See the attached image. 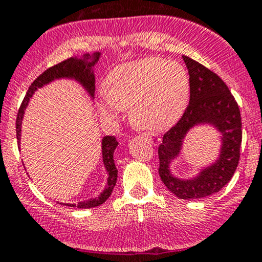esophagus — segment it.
Segmentation results:
<instances>
[{
	"label": "esophagus",
	"instance_id": "34e87169",
	"mask_svg": "<svg viewBox=\"0 0 262 262\" xmlns=\"http://www.w3.org/2000/svg\"><path fill=\"white\" fill-rule=\"evenodd\" d=\"M146 137H147V141L149 142V143H152V144L157 143V139H156L153 136H146Z\"/></svg>",
	"mask_w": 262,
	"mask_h": 262
}]
</instances>
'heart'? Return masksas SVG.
<instances>
[{"label": "heart", "instance_id": "b5f03b06", "mask_svg": "<svg viewBox=\"0 0 262 262\" xmlns=\"http://www.w3.org/2000/svg\"><path fill=\"white\" fill-rule=\"evenodd\" d=\"M97 106L116 118L130 106L132 121L152 132L172 126L184 114L190 95L186 71L178 62L143 58L116 66L106 76Z\"/></svg>", "mask_w": 262, "mask_h": 262}]
</instances>
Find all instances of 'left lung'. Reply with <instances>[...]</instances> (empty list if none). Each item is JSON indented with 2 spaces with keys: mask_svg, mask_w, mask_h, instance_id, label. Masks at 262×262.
<instances>
[{
  "mask_svg": "<svg viewBox=\"0 0 262 262\" xmlns=\"http://www.w3.org/2000/svg\"><path fill=\"white\" fill-rule=\"evenodd\" d=\"M189 71L190 101L180 120L163 136L158 147L160 178L179 199H202L228 184L239 161L242 142L241 113L236 100L219 76L191 58L182 55ZM209 123L222 134L220 157L192 179H179L170 172V162L180 155L190 128Z\"/></svg>",
  "mask_w": 262,
  "mask_h": 262,
  "instance_id": "obj_1",
  "label": "left lung"
}]
</instances>
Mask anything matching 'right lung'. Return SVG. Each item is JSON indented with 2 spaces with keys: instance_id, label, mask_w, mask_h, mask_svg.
I'll use <instances>...</instances> for the list:
<instances>
[{
  "instance_id": "right-lung-1",
  "label": "right lung",
  "mask_w": 262,
  "mask_h": 262,
  "mask_svg": "<svg viewBox=\"0 0 262 262\" xmlns=\"http://www.w3.org/2000/svg\"><path fill=\"white\" fill-rule=\"evenodd\" d=\"M100 58V53L96 52L94 54H83L81 58L72 57L68 59L63 60V62L58 63V64L53 66L44 71L35 81L31 83L29 87L28 92H26L24 101L21 104L20 109H18L17 118H16V137L18 144H20V136H21V123H23V116L25 113L26 106H28L29 101L33 97L34 92L38 89H41L46 84L55 80H60V78H68V80H75L76 82L81 84L91 100H94L95 95V75H94V67L97 63ZM118 147V142H116L115 137L106 136L102 138L101 141V152H102V162H104L105 170L107 172V182L105 186L104 191L96 198L80 202L78 204H63L67 207H77L80 209H89V208H95L101 205L102 203L106 202L109 196L112 195L113 189H114L116 184V179H118V170L115 167L114 163V150Z\"/></svg>"
}]
</instances>
